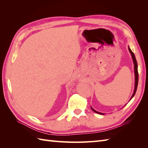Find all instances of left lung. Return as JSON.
<instances>
[{
	"label": "left lung",
	"mask_w": 148,
	"mask_h": 148,
	"mask_svg": "<svg viewBox=\"0 0 148 148\" xmlns=\"http://www.w3.org/2000/svg\"><path fill=\"white\" fill-rule=\"evenodd\" d=\"M128 50H129V51L130 53V54L132 55V57L133 59V62H134V72H135V88H134V93H133V95H132L131 98L130 99V100L133 98L134 96L135 95V94H136V92L137 91V85H138V81H139V74H138V69H137V62L136 60V56H135L134 53L132 51V50L130 49V48L128 47ZM91 108L93 110V111L96 112V113H98V114H104L103 113H101V112H99L98 111H95V109H93L92 107H91Z\"/></svg>",
	"instance_id": "obj_1"
}]
</instances>
